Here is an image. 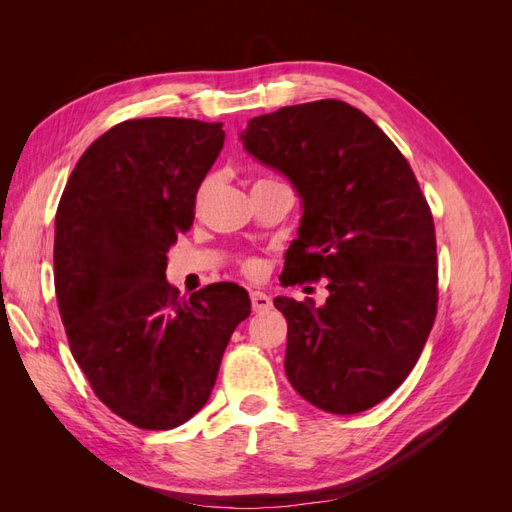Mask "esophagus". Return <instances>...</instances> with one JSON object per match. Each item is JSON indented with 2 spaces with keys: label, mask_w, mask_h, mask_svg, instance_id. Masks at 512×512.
<instances>
[{
  "label": "esophagus",
  "mask_w": 512,
  "mask_h": 512,
  "mask_svg": "<svg viewBox=\"0 0 512 512\" xmlns=\"http://www.w3.org/2000/svg\"><path fill=\"white\" fill-rule=\"evenodd\" d=\"M250 299H252V309L254 312H269V309L273 307V301L269 294L260 292V290H252L250 292Z\"/></svg>",
  "instance_id": "esophagus-1"
}]
</instances>
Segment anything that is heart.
Listing matches in <instances>:
<instances>
[{
    "label": "heart",
    "instance_id": "b5f03b06",
    "mask_svg": "<svg viewBox=\"0 0 512 512\" xmlns=\"http://www.w3.org/2000/svg\"><path fill=\"white\" fill-rule=\"evenodd\" d=\"M207 192H209V183H203V185H200V190H198V194H196V200H198V203L207 196ZM243 269H245L247 273H258V271H260L258 260H254V258L245 260V262H243Z\"/></svg>",
    "mask_w": 512,
    "mask_h": 512
}]
</instances>
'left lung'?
Segmentation results:
<instances>
[{"label":"left lung","mask_w":512,"mask_h":512,"mask_svg":"<svg viewBox=\"0 0 512 512\" xmlns=\"http://www.w3.org/2000/svg\"><path fill=\"white\" fill-rule=\"evenodd\" d=\"M241 143L301 198L286 286L329 280L320 307L273 301L288 322L292 389L324 412L374 408L408 378L438 307L436 230L408 160L342 100L254 117Z\"/></svg>","instance_id":"8db88e82"}]
</instances>
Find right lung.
<instances>
[{"instance_id":"obj_1","label":"right lung","mask_w":512,"mask_h":512,"mask_svg":"<svg viewBox=\"0 0 512 512\" xmlns=\"http://www.w3.org/2000/svg\"><path fill=\"white\" fill-rule=\"evenodd\" d=\"M222 123H117L76 162L55 215V294L70 350L102 404L141 429H173L207 404L250 297L211 284L179 297L166 254L194 220L224 147Z\"/></svg>"}]
</instances>
